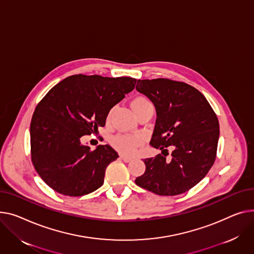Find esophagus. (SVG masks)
Masks as SVG:
<instances>
[{
    "instance_id": "obj_1",
    "label": "esophagus",
    "mask_w": 254,
    "mask_h": 254,
    "mask_svg": "<svg viewBox=\"0 0 254 254\" xmlns=\"http://www.w3.org/2000/svg\"><path fill=\"white\" fill-rule=\"evenodd\" d=\"M121 157H122V159H123L125 162H129V161L132 159V157H129V156H126V155H122Z\"/></svg>"
}]
</instances>
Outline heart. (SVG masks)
I'll use <instances>...</instances> for the list:
<instances>
[{
	"label": "heart",
	"mask_w": 254,
	"mask_h": 254,
	"mask_svg": "<svg viewBox=\"0 0 254 254\" xmlns=\"http://www.w3.org/2000/svg\"><path fill=\"white\" fill-rule=\"evenodd\" d=\"M150 103L149 101L144 97H138L132 101L131 106L132 108H137L138 106H141L143 104ZM113 110H110L108 113V117L111 116ZM142 143V139L134 134H117L112 139L113 146L124 154H131L132 152L136 150L138 146H140Z\"/></svg>",
	"instance_id": "heart-1"
}]
</instances>
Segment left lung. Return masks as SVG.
<instances>
[{
  "label": "left lung",
  "mask_w": 254,
  "mask_h": 254,
  "mask_svg": "<svg viewBox=\"0 0 254 254\" xmlns=\"http://www.w3.org/2000/svg\"><path fill=\"white\" fill-rule=\"evenodd\" d=\"M137 91L156 110L150 144L161 154L144 160L145 173L136 179L140 187L162 196L187 192L203 179L216 156L217 117L206 98L189 84L168 78L139 79ZM173 145L171 159L164 147Z\"/></svg>",
  "instance_id": "1"
}]
</instances>
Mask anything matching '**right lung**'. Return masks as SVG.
<instances>
[{"label": "right lung", "instance_id": "right-lung-1", "mask_svg": "<svg viewBox=\"0 0 254 254\" xmlns=\"http://www.w3.org/2000/svg\"><path fill=\"white\" fill-rule=\"evenodd\" d=\"M127 76L72 75L51 89L30 123L31 160L43 181L66 196H82L104 183L118 154L109 145L91 150L81 137L104 127L110 109L134 89Z\"/></svg>", "mask_w": 254, "mask_h": 254}]
</instances>
